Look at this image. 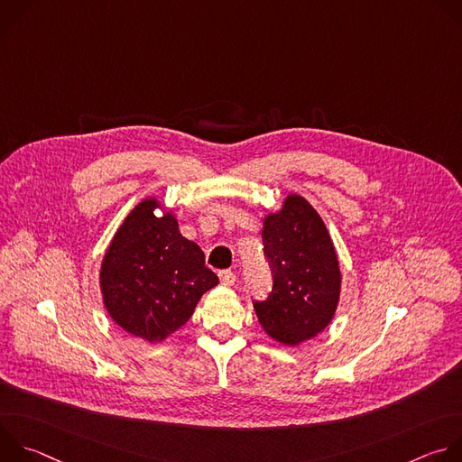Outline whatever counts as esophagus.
<instances>
[{
    "label": "esophagus",
    "mask_w": 462,
    "mask_h": 462,
    "mask_svg": "<svg viewBox=\"0 0 462 462\" xmlns=\"http://www.w3.org/2000/svg\"><path fill=\"white\" fill-rule=\"evenodd\" d=\"M219 280H221L223 285L230 287V285L236 283V274H234L232 271H221V273H219Z\"/></svg>",
    "instance_id": "obj_1"
}]
</instances>
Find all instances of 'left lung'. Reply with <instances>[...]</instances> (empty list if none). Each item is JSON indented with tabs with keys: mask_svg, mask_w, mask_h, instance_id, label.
<instances>
[{
	"mask_svg": "<svg viewBox=\"0 0 462 462\" xmlns=\"http://www.w3.org/2000/svg\"><path fill=\"white\" fill-rule=\"evenodd\" d=\"M263 246L273 271V292L254 300L259 323L274 340L298 346L333 319L340 298V267L318 212L289 195L278 214L265 217Z\"/></svg>",
	"mask_w": 462,
	"mask_h": 462,
	"instance_id": "8db88e82",
	"label": "left lung"
}]
</instances>
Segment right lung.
<instances>
[{
    "instance_id": "obj_1",
    "label": "right lung",
    "mask_w": 462,
    "mask_h": 462,
    "mask_svg": "<svg viewBox=\"0 0 462 462\" xmlns=\"http://www.w3.org/2000/svg\"><path fill=\"white\" fill-rule=\"evenodd\" d=\"M155 199L137 205L116 230L100 271L109 316L124 331L161 342L184 325L201 296L219 283L205 252L179 232Z\"/></svg>"
}]
</instances>
